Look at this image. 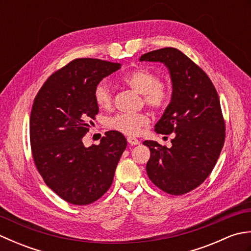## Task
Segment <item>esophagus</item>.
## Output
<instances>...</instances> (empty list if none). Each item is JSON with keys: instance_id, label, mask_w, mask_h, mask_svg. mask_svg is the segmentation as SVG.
Returning a JSON list of instances; mask_svg holds the SVG:
<instances>
[{"instance_id": "34e87169", "label": "esophagus", "mask_w": 251, "mask_h": 251, "mask_svg": "<svg viewBox=\"0 0 251 251\" xmlns=\"http://www.w3.org/2000/svg\"><path fill=\"white\" fill-rule=\"evenodd\" d=\"M127 141H128V143H129V145H131V146L140 145V141L138 140L137 138H135V137H127Z\"/></svg>"}]
</instances>
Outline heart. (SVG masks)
Wrapping results in <instances>:
<instances>
[{
  "label": "heart",
  "instance_id": "heart-1",
  "mask_svg": "<svg viewBox=\"0 0 251 251\" xmlns=\"http://www.w3.org/2000/svg\"><path fill=\"white\" fill-rule=\"evenodd\" d=\"M122 79L130 88L143 95V100L151 109L162 110L167 106L170 99L169 88L165 83L159 82L157 74L150 69L137 68L124 74ZM94 99L99 108H109L112 104V90L108 83L102 81L97 84ZM148 124L149 117L145 113H119L105 121L108 128L129 136L138 135Z\"/></svg>",
  "mask_w": 251,
  "mask_h": 251
}]
</instances>
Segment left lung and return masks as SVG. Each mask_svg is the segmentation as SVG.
<instances>
[{"instance_id": "1", "label": "left lung", "mask_w": 251, "mask_h": 251, "mask_svg": "<svg viewBox=\"0 0 251 251\" xmlns=\"http://www.w3.org/2000/svg\"><path fill=\"white\" fill-rule=\"evenodd\" d=\"M140 61L164 63L173 84L172 100L154 129L162 135L174 132L172 148L143 142L151 152L147 174L162 191L182 195L204 182L225 145L219 96L207 74L177 49L147 52Z\"/></svg>"}]
</instances>
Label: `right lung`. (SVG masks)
I'll return each instance as SVG.
<instances>
[{"mask_svg":"<svg viewBox=\"0 0 251 251\" xmlns=\"http://www.w3.org/2000/svg\"><path fill=\"white\" fill-rule=\"evenodd\" d=\"M120 63L78 58L52 73L37 93L30 115L35 166L47 186L73 205L99 200L113 182L127 141L115 130L88 148L82 138L99 108L94 90Z\"/></svg>","mask_w":251,"mask_h":251,"instance_id":"right-lung-1","label":"right lung"}]
</instances>
